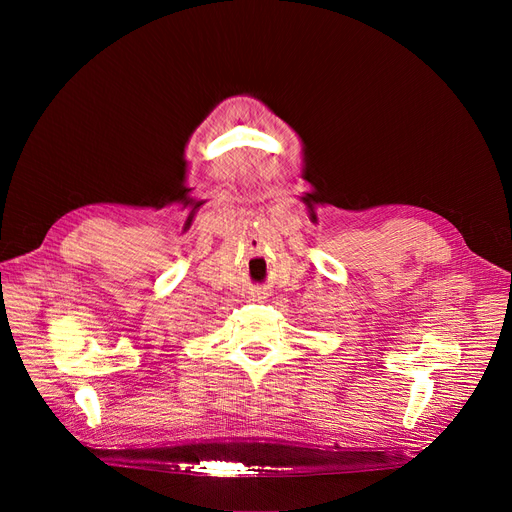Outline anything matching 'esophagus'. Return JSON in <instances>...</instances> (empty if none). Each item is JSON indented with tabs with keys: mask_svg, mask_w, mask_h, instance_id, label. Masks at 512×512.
Segmentation results:
<instances>
[{
	"mask_svg": "<svg viewBox=\"0 0 512 512\" xmlns=\"http://www.w3.org/2000/svg\"><path fill=\"white\" fill-rule=\"evenodd\" d=\"M258 299H262V297H258Z\"/></svg>",
	"mask_w": 512,
	"mask_h": 512,
	"instance_id": "34e87169",
	"label": "esophagus"
}]
</instances>
